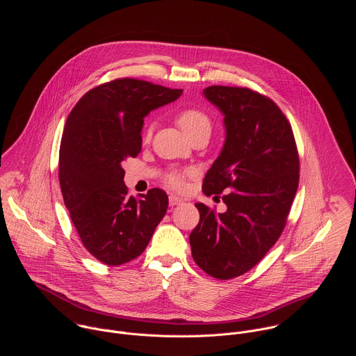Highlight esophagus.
<instances>
[{
  "label": "esophagus",
  "mask_w": 356,
  "mask_h": 356,
  "mask_svg": "<svg viewBox=\"0 0 356 356\" xmlns=\"http://www.w3.org/2000/svg\"><path fill=\"white\" fill-rule=\"evenodd\" d=\"M169 204H170L172 207L180 206V204H183V198H180V197L172 194V195H169Z\"/></svg>",
  "instance_id": "esophagus-1"
}]
</instances>
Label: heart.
I'll return each mask as SVG.
<instances>
[{"instance_id":"obj_1","label":"heart","mask_w":356,"mask_h":356,"mask_svg":"<svg viewBox=\"0 0 356 356\" xmlns=\"http://www.w3.org/2000/svg\"><path fill=\"white\" fill-rule=\"evenodd\" d=\"M176 122L179 124V127L184 131V134L190 139H193L198 135H204V134L210 135L211 128H213V122H211V118L209 117V114L206 111L197 108V107L181 108L176 114ZM152 132H154V125L147 124L142 131L143 142L150 140ZM166 181L173 188H181L183 187V179L177 173H170L166 177Z\"/></svg>"}]
</instances>
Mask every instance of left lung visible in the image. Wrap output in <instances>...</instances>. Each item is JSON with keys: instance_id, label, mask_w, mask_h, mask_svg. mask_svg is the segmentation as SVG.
<instances>
[{"instance_id": "8db88e82", "label": "left lung", "mask_w": 356, "mask_h": 356, "mask_svg": "<svg viewBox=\"0 0 356 356\" xmlns=\"http://www.w3.org/2000/svg\"><path fill=\"white\" fill-rule=\"evenodd\" d=\"M202 94L225 115L227 138L202 181L225 213L195 202L200 222L190 234L194 262L228 280L258 265L282 235L294 200L300 159L293 129L269 97L248 87L211 86Z\"/></svg>"}]
</instances>
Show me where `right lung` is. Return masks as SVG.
<instances>
[{"label": "right lung", "mask_w": 356, "mask_h": 356, "mask_svg": "<svg viewBox=\"0 0 356 356\" xmlns=\"http://www.w3.org/2000/svg\"><path fill=\"white\" fill-rule=\"evenodd\" d=\"M181 92L115 79L87 91L67 117L59 150L63 201L84 248L108 266L138 258L166 214L162 188L129 195L122 163L139 155L143 118Z\"/></svg>", "instance_id": "obj_1"}]
</instances>
